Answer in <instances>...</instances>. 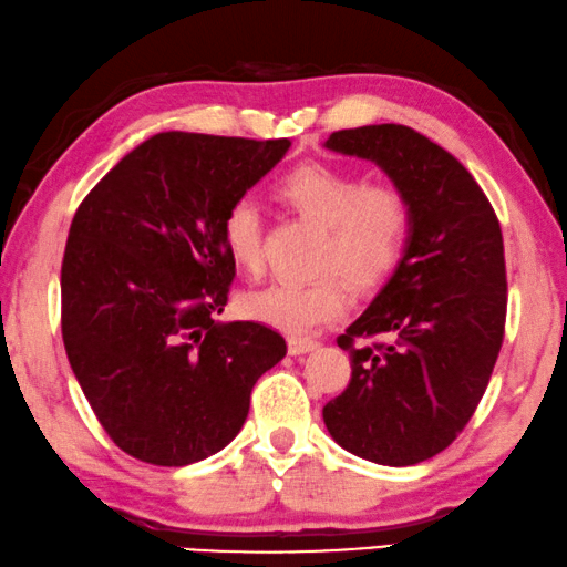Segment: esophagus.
<instances>
[{"instance_id": "1", "label": "esophagus", "mask_w": 567, "mask_h": 567, "mask_svg": "<svg viewBox=\"0 0 567 567\" xmlns=\"http://www.w3.org/2000/svg\"><path fill=\"white\" fill-rule=\"evenodd\" d=\"M318 347L316 339H306V337H290L287 341V349H290V354H306V352H313Z\"/></svg>"}]
</instances>
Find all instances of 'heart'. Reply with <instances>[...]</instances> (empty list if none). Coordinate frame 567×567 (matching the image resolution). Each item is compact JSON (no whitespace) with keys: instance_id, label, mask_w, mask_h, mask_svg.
<instances>
[{"instance_id":"1","label":"heart","mask_w":567,"mask_h":567,"mask_svg":"<svg viewBox=\"0 0 567 567\" xmlns=\"http://www.w3.org/2000/svg\"><path fill=\"white\" fill-rule=\"evenodd\" d=\"M275 193L290 210L326 226L316 259L323 275L282 280L244 295L246 316L287 333H310L344 310L346 276L357 290H372L403 261L413 207L395 182L364 179L357 172L310 162L282 174ZM220 238L238 267L259 272L265 265V220L257 203L241 197L230 205L223 215Z\"/></svg>"}]
</instances>
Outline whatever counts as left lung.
<instances>
[{"mask_svg":"<svg viewBox=\"0 0 567 567\" xmlns=\"http://www.w3.org/2000/svg\"><path fill=\"white\" fill-rule=\"evenodd\" d=\"M326 146L378 164L409 195L413 228L395 275L337 339L352 378L323 421L357 457L416 465L467 426L504 344L501 223L473 174L413 127H349Z\"/></svg>","mask_w":567,"mask_h":567,"instance_id":"8db88e82","label":"left lung"}]
</instances>
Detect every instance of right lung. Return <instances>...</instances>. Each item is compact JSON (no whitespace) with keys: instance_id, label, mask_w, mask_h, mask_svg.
<instances>
[{"instance_id":"obj_1","label":"right lung","mask_w":567,"mask_h":567,"mask_svg":"<svg viewBox=\"0 0 567 567\" xmlns=\"http://www.w3.org/2000/svg\"><path fill=\"white\" fill-rule=\"evenodd\" d=\"M287 148L158 133L76 207L61 265L63 347L102 429L135 460L182 467L220 452L287 352L267 326L215 321L236 277L223 215Z\"/></svg>"}]
</instances>
